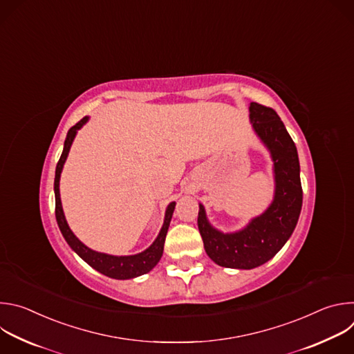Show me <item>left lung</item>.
I'll return each mask as SVG.
<instances>
[{
	"mask_svg": "<svg viewBox=\"0 0 354 354\" xmlns=\"http://www.w3.org/2000/svg\"><path fill=\"white\" fill-rule=\"evenodd\" d=\"M249 119L270 151L274 197L263 214L232 234L216 230L209 223L203 205H198L197 225L206 254L223 268L254 269L270 261L291 236L302 206L297 148L279 115L272 108L250 102Z\"/></svg>",
	"mask_w": 354,
	"mask_h": 354,
	"instance_id": "1",
	"label": "left lung"
}]
</instances>
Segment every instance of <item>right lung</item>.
<instances>
[{
  "mask_svg": "<svg viewBox=\"0 0 354 354\" xmlns=\"http://www.w3.org/2000/svg\"><path fill=\"white\" fill-rule=\"evenodd\" d=\"M88 122V116L82 118L77 124H74L66 137L64 141V148L62 157L57 162L56 167V176H55V196H56V220L59 224V228L64 236V239L67 241V243L71 246V249L75 252V254L84 259L91 268H93L95 270H97L99 273H102L108 277L112 279H119V280H126V279H133L141 274L148 273L151 269H153L161 259L162 252H164V243H165V236L169 228V223L175 210V201L169 203V206L167 207L165 212V220H164V225L157 236V239L153 242L149 248H147L141 254L137 255H130V257H113V255H106V254H100V252L92 250L88 246H85L70 230L64 213H63V207H62V198H60V175L63 171V165L67 160L70 147L74 141V137L77 134V131Z\"/></svg>",
  "mask_w": 354,
  "mask_h": 354,
  "instance_id": "obj_1",
  "label": "right lung"
}]
</instances>
